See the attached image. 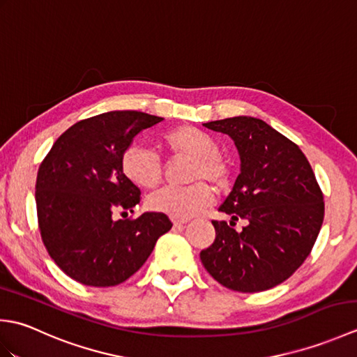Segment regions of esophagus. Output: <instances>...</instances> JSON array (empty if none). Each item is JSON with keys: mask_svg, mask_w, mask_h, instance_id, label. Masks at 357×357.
<instances>
[{"mask_svg": "<svg viewBox=\"0 0 357 357\" xmlns=\"http://www.w3.org/2000/svg\"><path fill=\"white\" fill-rule=\"evenodd\" d=\"M172 222H173L174 227H179V225L187 224L188 219H187V218H173V216H172Z\"/></svg>", "mask_w": 357, "mask_h": 357, "instance_id": "1", "label": "esophagus"}]
</instances>
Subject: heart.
<instances>
[{
  "label": "heart",
  "instance_id": "heart-1",
  "mask_svg": "<svg viewBox=\"0 0 357 357\" xmlns=\"http://www.w3.org/2000/svg\"><path fill=\"white\" fill-rule=\"evenodd\" d=\"M161 146L173 161L188 159L184 187H165L147 199L150 210L173 218H190L202 213L215 201L213 190H224L229 184L230 167L218 151L210 135L193 126L170 128L161 136ZM121 170L132 184L155 188L162 179V164L158 155L139 146H130L121 156Z\"/></svg>",
  "mask_w": 357,
  "mask_h": 357
}]
</instances>
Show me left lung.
<instances>
[{
    "mask_svg": "<svg viewBox=\"0 0 357 357\" xmlns=\"http://www.w3.org/2000/svg\"><path fill=\"white\" fill-rule=\"evenodd\" d=\"M229 135L241 173L219 211L244 218L242 232L211 221L216 238L201 262L234 291H264L284 282L312 252L324 221V195L312 165L293 141L262 119L234 116L202 124Z\"/></svg>",
    "mask_w": 357,
    "mask_h": 357,
    "instance_id": "obj_1",
    "label": "left lung"
}]
</instances>
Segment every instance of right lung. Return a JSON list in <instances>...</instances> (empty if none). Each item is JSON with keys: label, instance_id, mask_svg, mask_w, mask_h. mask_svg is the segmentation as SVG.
Listing matches in <instances>:
<instances>
[{"label": "right lung", "instance_id": "obj_1", "mask_svg": "<svg viewBox=\"0 0 357 357\" xmlns=\"http://www.w3.org/2000/svg\"><path fill=\"white\" fill-rule=\"evenodd\" d=\"M162 118L115 110L82 119L59 136L36 176V213L41 239L67 276L90 287H113L138 271L159 236L172 229L164 213L133 211L139 188L121 170L133 138Z\"/></svg>", "mask_w": 357, "mask_h": 357}]
</instances>
